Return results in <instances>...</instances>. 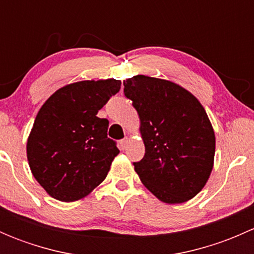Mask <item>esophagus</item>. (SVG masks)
Instances as JSON below:
<instances>
[{
  "label": "esophagus",
  "instance_id": "obj_1",
  "mask_svg": "<svg viewBox=\"0 0 254 254\" xmlns=\"http://www.w3.org/2000/svg\"><path fill=\"white\" fill-rule=\"evenodd\" d=\"M127 145H129V139H127V137L120 140V148H122V150H125Z\"/></svg>",
  "mask_w": 254,
  "mask_h": 254
}]
</instances>
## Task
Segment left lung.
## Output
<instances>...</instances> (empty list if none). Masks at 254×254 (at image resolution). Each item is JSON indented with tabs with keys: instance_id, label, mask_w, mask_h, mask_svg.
<instances>
[{
	"instance_id": "8db88e82",
	"label": "left lung",
	"mask_w": 254,
	"mask_h": 254,
	"mask_svg": "<svg viewBox=\"0 0 254 254\" xmlns=\"http://www.w3.org/2000/svg\"><path fill=\"white\" fill-rule=\"evenodd\" d=\"M125 97L140 118L145 156L134 167L161 201L194 198L214 166L215 134L200 102L179 84L137 75L124 81Z\"/></svg>"
}]
</instances>
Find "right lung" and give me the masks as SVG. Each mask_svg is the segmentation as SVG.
<instances>
[{
  "instance_id": "1",
  "label": "right lung",
  "mask_w": 254,
  "mask_h": 254,
  "mask_svg": "<svg viewBox=\"0 0 254 254\" xmlns=\"http://www.w3.org/2000/svg\"><path fill=\"white\" fill-rule=\"evenodd\" d=\"M120 84L114 78L70 83L38 112L27 157L34 178L54 199L79 200L106 179L119 150L107 136L109 122L97 113Z\"/></svg>"
}]
</instances>
